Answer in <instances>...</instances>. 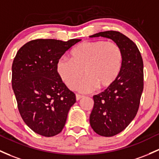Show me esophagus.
<instances>
[{"mask_svg":"<svg viewBox=\"0 0 159 159\" xmlns=\"http://www.w3.org/2000/svg\"><path fill=\"white\" fill-rule=\"evenodd\" d=\"M83 97V96L79 95V94H76V100H79Z\"/></svg>","mask_w":159,"mask_h":159,"instance_id":"esophagus-1","label":"esophagus"}]
</instances>
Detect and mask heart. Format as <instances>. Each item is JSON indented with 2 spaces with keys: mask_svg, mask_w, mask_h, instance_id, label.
Returning <instances> with one entry per match:
<instances>
[{
  "mask_svg": "<svg viewBox=\"0 0 159 159\" xmlns=\"http://www.w3.org/2000/svg\"><path fill=\"white\" fill-rule=\"evenodd\" d=\"M70 60L60 59L57 62L61 79L73 89L84 74L86 77L76 89L81 93H90L97 88L104 90L115 83L121 73L124 56L119 45L100 40L78 44L70 52Z\"/></svg>",
  "mask_w": 159,
  "mask_h": 159,
  "instance_id": "heart-1",
  "label": "heart"
}]
</instances>
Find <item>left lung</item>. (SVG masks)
Instances as JSON below:
<instances>
[{
	"mask_svg": "<svg viewBox=\"0 0 159 159\" xmlns=\"http://www.w3.org/2000/svg\"><path fill=\"white\" fill-rule=\"evenodd\" d=\"M103 37L119 45L124 60L119 76L103 92L93 96L90 116L93 130L102 137H112L125 130L135 118L143 90V62L137 45L116 31L97 33L90 38Z\"/></svg>",
	"mask_w": 159,
	"mask_h": 159,
	"instance_id": "left-lung-1",
	"label": "left lung"
}]
</instances>
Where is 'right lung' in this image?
<instances>
[{
	"mask_svg": "<svg viewBox=\"0 0 159 159\" xmlns=\"http://www.w3.org/2000/svg\"><path fill=\"white\" fill-rule=\"evenodd\" d=\"M81 41L33 40L16 55L12 65V88L21 117L36 134L53 137L65 126L76 99L62 82L57 65L66 51Z\"/></svg>",
	"mask_w": 159,
	"mask_h": 159,
	"instance_id": "right-lung-1",
	"label": "right lung"
}]
</instances>
